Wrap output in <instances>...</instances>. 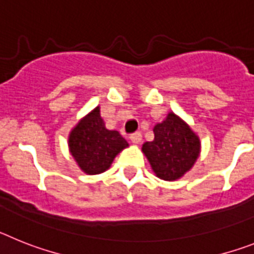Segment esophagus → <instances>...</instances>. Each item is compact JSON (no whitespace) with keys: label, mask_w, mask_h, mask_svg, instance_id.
<instances>
[{"label":"esophagus","mask_w":254,"mask_h":254,"mask_svg":"<svg viewBox=\"0 0 254 254\" xmlns=\"http://www.w3.org/2000/svg\"><path fill=\"white\" fill-rule=\"evenodd\" d=\"M130 140L134 143V144H139L142 142V134L139 131H135V133L130 134Z\"/></svg>","instance_id":"1"}]
</instances>
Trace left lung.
Instances as JSON below:
<instances>
[{"mask_svg":"<svg viewBox=\"0 0 254 254\" xmlns=\"http://www.w3.org/2000/svg\"><path fill=\"white\" fill-rule=\"evenodd\" d=\"M153 133L154 139L142 147L153 173L167 182L180 179L199 157V138L174 112H169L162 123L154 125Z\"/></svg>","mask_w":254,"mask_h":254,"instance_id":"obj_1","label":"left lung"}]
</instances>
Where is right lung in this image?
<instances>
[{"label": "right lung", "instance_id": "add662e5", "mask_svg": "<svg viewBox=\"0 0 254 254\" xmlns=\"http://www.w3.org/2000/svg\"><path fill=\"white\" fill-rule=\"evenodd\" d=\"M67 143L78 166L88 175L106 171L114 158L129 145L119 131L106 129L100 106L72 127Z\"/></svg>", "mask_w": 254, "mask_h": 254}]
</instances>
